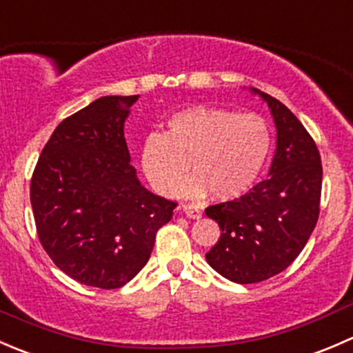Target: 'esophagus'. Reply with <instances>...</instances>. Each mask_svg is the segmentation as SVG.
<instances>
[{"label": "esophagus", "instance_id": "esophagus-1", "mask_svg": "<svg viewBox=\"0 0 353 353\" xmlns=\"http://www.w3.org/2000/svg\"><path fill=\"white\" fill-rule=\"evenodd\" d=\"M183 212L186 213V216H190V219L193 220L201 219V210H199V206L196 205H190V203H188V205H183Z\"/></svg>", "mask_w": 353, "mask_h": 353}]
</instances>
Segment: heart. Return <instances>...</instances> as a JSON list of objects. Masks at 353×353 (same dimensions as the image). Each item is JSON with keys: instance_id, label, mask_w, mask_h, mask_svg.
I'll use <instances>...</instances> for the list:
<instances>
[{"instance_id": "1", "label": "heart", "mask_w": 353, "mask_h": 353, "mask_svg": "<svg viewBox=\"0 0 353 353\" xmlns=\"http://www.w3.org/2000/svg\"><path fill=\"white\" fill-rule=\"evenodd\" d=\"M272 130L258 114L190 108L169 117L165 133H150L141 147V169L155 191L199 198L210 191L220 201L244 194L265 167Z\"/></svg>"}]
</instances>
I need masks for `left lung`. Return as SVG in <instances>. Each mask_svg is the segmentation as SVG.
<instances>
[{
  "label": "left lung",
  "mask_w": 353,
  "mask_h": 353,
  "mask_svg": "<svg viewBox=\"0 0 353 353\" xmlns=\"http://www.w3.org/2000/svg\"><path fill=\"white\" fill-rule=\"evenodd\" d=\"M252 92L268 104L276 126L268 177L243 196L205 210L220 227L206 261L236 283L263 282L288 268L314 230L321 201V155L311 134L282 102Z\"/></svg>",
  "instance_id": "8db88e82"
}]
</instances>
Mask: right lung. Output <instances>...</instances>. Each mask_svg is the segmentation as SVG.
I'll list each match as a JSON object with an SVG mask.
<instances>
[{"instance_id": "obj_1", "label": "right lung", "mask_w": 353, "mask_h": 353, "mask_svg": "<svg viewBox=\"0 0 353 353\" xmlns=\"http://www.w3.org/2000/svg\"><path fill=\"white\" fill-rule=\"evenodd\" d=\"M138 95H108L58 124L37 160L30 203L42 248L88 287L119 288L152 254L177 203L141 186L124 140Z\"/></svg>"}]
</instances>
